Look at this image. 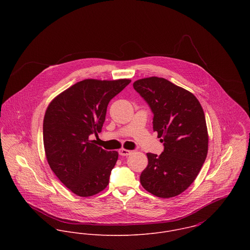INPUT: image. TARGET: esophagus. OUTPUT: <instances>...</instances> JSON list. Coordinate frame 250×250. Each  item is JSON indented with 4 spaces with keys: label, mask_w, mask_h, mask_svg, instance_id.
I'll return each mask as SVG.
<instances>
[{
    "label": "esophagus",
    "mask_w": 250,
    "mask_h": 250,
    "mask_svg": "<svg viewBox=\"0 0 250 250\" xmlns=\"http://www.w3.org/2000/svg\"><path fill=\"white\" fill-rule=\"evenodd\" d=\"M131 153H132V151H131V150L124 149V148H122V149H120V150H119V154H120L121 156H129Z\"/></svg>",
    "instance_id": "1"
}]
</instances>
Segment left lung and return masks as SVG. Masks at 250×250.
Returning <instances> with one entry per match:
<instances>
[{"instance_id": "8db88e82", "label": "left lung", "mask_w": 250, "mask_h": 250, "mask_svg": "<svg viewBox=\"0 0 250 250\" xmlns=\"http://www.w3.org/2000/svg\"><path fill=\"white\" fill-rule=\"evenodd\" d=\"M133 85L151 107L153 130L165 146L160 156L146 154L142 186L161 198L177 196L193 183L207 157L203 108L191 92L164 78L140 79Z\"/></svg>"}]
</instances>
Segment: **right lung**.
Instances as JSON below:
<instances>
[{
	"label": "right lung",
	"instance_id": "obj_1",
	"mask_svg": "<svg viewBox=\"0 0 250 250\" xmlns=\"http://www.w3.org/2000/svg\"><path fill=\"white\" fill-rule=\"evenodd\" d=\"M130 79H85L56 96L43 119L47 162L59 180L81 197L106 188L118 152L106 151L89 140L102 131L108 102Z\"/></svg>",
	"mask_w": 250,
	"mask_h": 250
}]
</instances>
